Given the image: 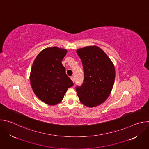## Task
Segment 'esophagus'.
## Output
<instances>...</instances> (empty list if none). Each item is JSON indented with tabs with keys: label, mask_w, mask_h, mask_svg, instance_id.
Here are the masks:
<instances>
[{
	"label": "esophagus",
	"mask_w": 149,
	"mask_h": 149,
	"mask_svg": "<svg viewBox=\"0 0 149 149\" xmlns=\"http://www.w3.org/2000/svg\"><path fill=\"white\" fill-rule=\"evenodd\" d=\"M71 80L72 81V82H75V78H74V77L73 76L71 77Z\"/></svg>",
	"instance_id": "34e87169"
}]
</instances>
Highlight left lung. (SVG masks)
Listing matches in <instances>:
<instances>
[{
	"label": "left lung",
	"mask_w": 149,
	"mask_h": 149,
	"mask_svg": "<svg viewBox=\"0 0 149 149\" xmlns=\"http://www.w3.org/2000/svg\"><path fill=\"white\" fill-rule=\"evenodd\" d=\"M84 70V81L76 87L80 101L88 107L104 102L110 95L115 80V68L105 53L97 46L77 49Z\"/></svg>",
	"instance_id": "1"
}]
</instances>
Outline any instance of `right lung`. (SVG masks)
I'll return each mask as SVG.
<instances>
[{
    "label": "right lung",
    "instance_id": "obj_1",
    "mask_svg": "<svg viewBox=\"0 0 149 149\" xmlns=\"http://www.w3.org/2000/svg\"><path fill=\"white\" fill-rule=\"evenodd\" d=\"M67 51L58 47L42 50L32 67L30 81L32 90L42 101L48 105L59 103L74 84L66 74L61 61Z\"/></svg>",
    "mask_w": 149,
    "mask_h": 149
}]
</instances>
